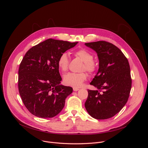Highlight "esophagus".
<instances>
[{
	"label": "esophagus",
	"instance_id": "1",
	"mask_svg": "<svg viewBox=\"0 0 148 148\" xmlns=\"http://www.w3.org/2000/svg\"><path fill=\"white\" fill-rule=\"evenodd\" d=\"M79 89L78 88H77V87H74L73 88V90L74 91H78Z\"/></svg>",
	"mask_w": 148,
	"mask_h": 148
}]
</instances>
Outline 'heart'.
I'll list each match as a JSON object with an SVG mask.
<instances>
[{
  "instance_id": "obj_1",
  "label": "heart",
  "mask_w": 148,
  "mask_h": 148,
  "mask_svg": "<svg viewBox=\"0 0 148 148\" xmlns=\"http://www.w3.org/2000/svg\"><path fill=\"white\" fill-rule=\"evenodd\" d=\"M75 56L81 58L84 62L85 66L84 69H86L90 73H92L95 71L96 69V66L93 62L94 56L88 51L85 49H79L76 51ZM57 64L58 68L62 71H66L69 67V58L66 53H63L61 54L58 60ZM87 79V74L85 73H69L64 75V83L67 86L79 87L81 86L82 82Z\"/></svg>"
}]
</instances>
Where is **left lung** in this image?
Instances as JSON below:
<instances>
[{"mask_svg": "<svg viewBox=\"0 0 148 148\" xmlns=\"http://www.w3.org/2000/svg\"><path fill=\"white\" fill-rule=\"evenodd\" d=\"M98 56L99 69L90 84L85 103L88 113L97 119H106L118 114L127 102L132 86L129 62L115 45L105 41L85 43Z\"/></svg>", "mask_w": 148, "mask_h": 148, "instance_id": "1", "label": "left lung"}]
</instances>
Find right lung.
Here are the masks:
<instances>
[{"label": "right lung", "instance_id": "right-lung-1", "mask_svg": "<svg viewBox=\"0 0 148 148\" xmlns=\"http://www.w3.org/2000/svg\"><path fill=\"white\" fill-rule=\"evenodd\" d=\"M77 43L49 38L26 53L19 66L18 87L23 103L33 115L53 118L64 108L73 88L61 84L57 60Z\"/></svg>", "mask_w": 148, "mask_h": 148}]
</instances>
